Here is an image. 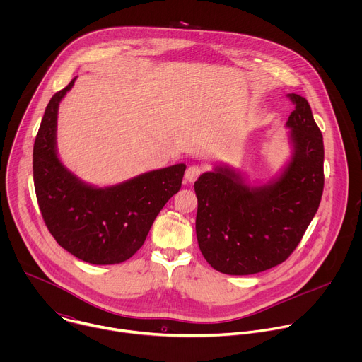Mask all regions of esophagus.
I'll use <instances>...</instances> for the list:
<instances>
[{
  "mask_svg": "<svg viewBox=\"0 0 362 362\" xmlns=\"http://www.w3.org/2000/svg\"><path fill=\"white\" fill-rule=\"evenodd\" d=\"M202 175V168L199 165H190L187 169H186V173H185V179L189 182V183H193L197 180V177Z\"/></svg>",
  "mask_w": 362,
  "mask_h": 362,
  "instance_id": "obj_1",
  "label": "esophagus"
}]
</instances>
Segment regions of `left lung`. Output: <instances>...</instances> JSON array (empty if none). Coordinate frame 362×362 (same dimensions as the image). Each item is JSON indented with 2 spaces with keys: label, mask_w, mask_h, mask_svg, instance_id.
Here are the masks:
<instances>
[{
  "label": "left lung",
  "mask_w": 362,
  "mask_h": 362,
  "mask_svg": "<svg viewBox=\"0 0 362 362\" xmlns=\"http://www.w3.org/2000/svg\"><path fill=\"white\" fill-rule=\"evenodd\" d=\"M295 110L286 127L292 148L281 172L250 183L229 165L194 182L196 236L208 264L228 275L271 269L295 250L314 219L324 190V140L305 97L289 94Z\"/></svg>",
  "instance_id": "obj_1"
}]
</instances>
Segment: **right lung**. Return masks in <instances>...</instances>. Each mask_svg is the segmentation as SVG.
Segmentation results:
<instances>
[{
	"mask_svg": "<svg viewBox=\"0 0 362 362\" xmlns=\"http://www.w3.org/2000/svg\"><path fill=\"white\" fill-rule=\"evenodd\" d=\"M77 77L47 105L33 150L34 186L42 219L57 243L93 265L122 264L144 243L168 200L180 190L185 163L97 187L71 173L57 151V115Z\"/></svg>",
	"mask_w": 362,
	"mask_h": 362,
	"instance_id": "add662e5",
	"label": "right lung"
}]
</instances>
